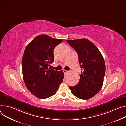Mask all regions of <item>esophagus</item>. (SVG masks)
Listing matches in <instances>:
<instances>
[{
  "label": "esophagus",
  "instance_id": "esophagus-1",
  "mask_svg": "<svg viewBox=\"0 0 126 126\" xmlns=\"http://www.w3.org/2000/svg\"><path fill=\"white\" fill-rule=\"evenodd\" d=\"M63 72L65 74H66L68 72V71H67V70H63Z\"/></svg>",
  "mask_w": 126,
  "mask_h": 126
}]
</instances>
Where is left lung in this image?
I'll use <instances>...</instances> for the list:
<instances>
[{
    "label": "left lung",
    "mask_w": 126,
    "mask_h": 126,
    "mask_svg": "<svg viewBox=\"0 0 126 126\" xmlns=\"http://www.w3.org/2000/svg\"><path fill=\"white\" fill-rule=\"evenodd\" d=\"M78 56L81 68L80 80L74 86H69L72 94L82 99L94 96L101 88L106 71L104 58L96 46L86 39L67 40Z\"/></svg>",
    "instance_id": "8db88e82"
}]
</instances>
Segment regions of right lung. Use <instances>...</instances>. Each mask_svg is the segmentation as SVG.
Segmentation results:
<instances>
[{
	"mask_svg": "<svg viewBox=\"0 0 126 126\" xmlns=\"http://www.w3.org/2000/svg\"><path fill=\"white\" fill-rule=\"evenodd\" d=\"M62 41V39L41 35L25 48L22 59L24 80L29 90L39 98L54 95L63 81V72L49 67L54 61V50Z\"/></svg>",
	"mask_w": 126,
	"mask_h": 126,
	"instance_id": "add662e5",
	"label": "right lung"
}]
</instances>
